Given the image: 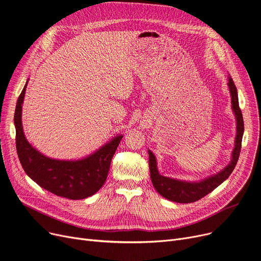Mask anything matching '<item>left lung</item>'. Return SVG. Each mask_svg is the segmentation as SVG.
I'll list each match as a JSON object with an SVG mask.
<instances>
[{
  "label": "left lung",
  "instance_id": "obj_1",
  "mask_svg": "<svg viewBox=\"0 0 261 261\" xmlns=\"http://www.w3.org/2000/svg\"><path fill=\"white\" fill-rule=\"evenodd\" d=\"M228 86H229V91L231 94L232 110L235 114V119H236L235 146L232 151L231 162L227 167H224L221 171L217 172L214 175L205 177L198 181H186V180L175 179V178L161 175L158 169V163H156L155 155L148 149L149 169H150L152 185L163 197L178 203L194 202L196 200H199L203 196L211 193L214 189H216L219 185H221L225 179H228V177L231 175V173L233 172L237 164V161L239 159L242 135H244V131H245V125H244V118H242V113L239 108L237 89L231 76H229Z\"/></svg>",
  "mask_w": 261,
  "mask_h": 261
}]
</instances>
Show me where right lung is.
I'll list each match as a JSON object with an SVG mask.
<instances>
[{
  "label": "right lung",
  "mask_w": 261,
  "mask_h": 261,
  "mask_svg": "<svg viewBox=\"0 0 261 261\" xmlns=\"http://www.w3.org/2000/svg\"><path fill=\"white\" fill-rule=\"evenodd\" d=\"M28 81L16 101L14 112L15 145L26 174L40 187L61 197L84 199L95 194L105 184L111 160L123 134H118L94 151L76 161L55 160L33 148L25 137L22 125V106Z\"/></svg>",
  "instance_id": "right-lung-1"
}]
</instances>
